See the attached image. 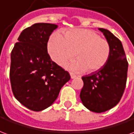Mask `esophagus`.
I'll use <instances>...</instances> for the list:
<instances>
[{"label": "esophagus", "instance_id": "1", "mask_svg": "<svg viewBox=\"0 0 134 134\" xmlns=\"http://www.w3.org/2000/svg\"><path fill=\"white\" fill-rule=\"evenodd\" d=\"M70 76H71V78H72V79L75 78L76 77H77V76H76L75 75H74L73 73H70Z\"/></svg>", "mask_w": 134, "mask_h": 134}]
</instances>
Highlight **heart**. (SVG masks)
<instances>
[{"mask_svg": "<svg viewBox=\"0 0 134 134\" xmlns=\"http://www.w3.org/2000/svg\"><path fill=\"white\" fill-rule=\"evenodd\" d=\"M48 52L55 63L64 66L75 55L67 67L72 71L94 72L103 67L109 59L110 45L96 31L85 29L64 31V36L53 33L48 42Z\"/></svg>", "mask_w": 134, "mask_h": 134, "instance_id": "b5f03b06", "label": "heart"}]
</instances>
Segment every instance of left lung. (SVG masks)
<instances>
[{"label":"left lung","instance_id":"obj_1","mask_svg":"<svg viewBox=\"0 0 134 134\" xmlns=\"http://www.w3.org/2000/svg\"><path fill=\"white\" fill-rule=\"evenodd\" d=\"M99 30L110 45V55L100 70L83 76L80 99L90 111L105 112L119 103L126 87L128 61L121 41L105 29Z\"/></svg>","mask_w":134,"mask_h":134}]
</instances>
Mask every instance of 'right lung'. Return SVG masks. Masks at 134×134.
<instances>
[{
  "mask_svg": "<svg viewBox=\"0 0 134 134\" xmlns=\"http://www.w3.org/2000/svg\"><path fill=\"white\" fill-rule=\"evenodd\" d=\"M57 28L56 24L38 23L25 29L10 54L12 92L34 111L49 107L70 80L69 72L53 62L47 52L49 36Z\"/></svg>",
  "mask_w": 134,
  "mask_h": 134,
  "instance_id": "right-lung-1",
  "label": "right lung"
}]
</instances>
